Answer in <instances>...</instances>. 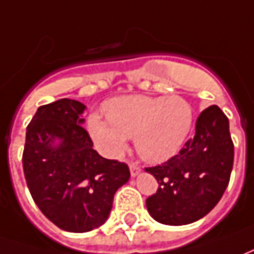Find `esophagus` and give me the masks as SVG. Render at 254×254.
I'll use <instances>...</instances> for the list:
<instances>
[{
    "mask_svg": "<svg viewBox=\"0 0 254 254\" xmlns=\"http://www.w3.org/2000/svg\"><path fill=\"white\" fill-rule=\"evenodd\" d=\"M129 169H130V175H132L133 177L137 176L140 172H141V168H140L137 164H129Z\"/></svg>",
    "mask_w": 254,
    "mask_h": 254,
    "instance_id": "obj_1",
    "label": "esophagus"
}]
</instances>
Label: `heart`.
I'll use <instances>...</instances> for the list:
<instances>
[{
  "instance_id": "1",
  "label": "heart",
  "mask_w": 254,
  "mask_h": 254,
  "mask_svg": "<svg viewBox=\"0 0 254 254\" xmlns=\"http://www.w3.org/2000/svg\"><path fill=\"white\" fill-rule=\"evenodd\" d=\"M107 121L89 117L90 136L103 151L118 157L134 139L139 155L148 162H164L179 152L194 122V111L180 96L130 95L113 99L104 107Z\"/></svg>"
}]
</instances>
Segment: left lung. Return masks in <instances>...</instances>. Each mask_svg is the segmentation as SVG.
Instances as JSON below:
<instances>
[{
  "label": "left lung",
  "mask_w": 254,
  "mask_h": 254,
  "mask_svg": "<svg viewBox=\"0 0 254 254\" xmlns=\"http://www.w3.org/2000/svg\"><path fill=\"white\" fill-rule=\"evenodd\" d=\"M234 164V143L226 114L210 106L195 125V134L166 162L145 168L157 179V192L147 210L162 224L184 226L202 219L226 191Z\"/></svg>",
  "instance_id": "obj_1"
}]
</instances>
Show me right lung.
Returning a JSON list of instances; mask_svg holds the SVG:
<instances>
[{"mask_svg": "<svg viewBox=\"0 0 254 254\" xmlns=\"http://www.w3.org/2000/svg\"><path fill=\"white\" fill-rule=\"evenodd\" d=\"M84 104L60 99L30 121L23 170L33 199L55 226L88 232L109 219L117 190L129 180L127 164L93 150L84 129Z\"/></svg>", "mask_w": 254, "mask_h": 254, "instance_id": "obj_1", "label": "right lung"}]
</instances>
